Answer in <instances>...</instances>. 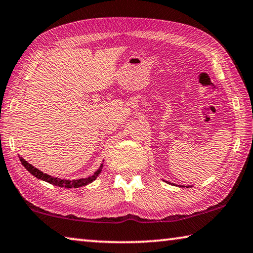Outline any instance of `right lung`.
Returning <instances> with one entry per match:
<instances>
[{"mask_svg":"<svg viewBox=\"0 0 253 253\" xmlns=\"http://www.w3.org/2000/svg\"><path fill=\"white\" fill-rule=\"evenodd\" d=\"M20 161H21V163H22V165L24 166V168L27 169L29 172L33 175V176H36L37 178L43 179V181L48 182L50 184H53V185H57L60 187H67V188L81 187V186L87 185V184L91 183L92 181H95L98 175L101 173V169H102V164H101L99 169H98L97 172L92 175V176L87 177V178H79V179H74V181H69V179H61V178L50 176V175H48V174H44L43 172H41V170H39L38 169L33 168L31 164H29V163L27 161H24L22 157H20Z\"/></svg>","mask_w":253,"mask_h":253,"instance_id":"add662e5","label":"right lung"}]
</instances>
